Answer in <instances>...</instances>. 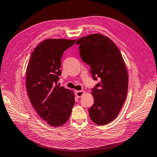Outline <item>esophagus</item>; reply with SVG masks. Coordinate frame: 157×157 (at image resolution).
<instances>
[{
    "instance_id": "1",
    "label": "esophagus",
    "mask_w": 157,
    "mask_h": 157,
    "mask_svg": "<svg viewBox=\"0 0 157 157\" xmlns=\"http://www.w3.org/2000/svg\"><path fill=\"white\" fill-rule=\"evenodd\" d=\"M85 94L84 90H78V91H76V96L78 97V98H80L83 95Z\"/></svg>"
}]
</instances>
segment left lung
<instances>
[{
  "label": "left lung",
  "mask_w": 157,
  "mask_h": 157,
  "mask_svg": "<svg viewBox=\"0 0 157 157\" xmlns=\"http://www.w3.org/2000/svg\"><path fill=\"white\" fill-rule=\"evenodd\" d=\"M76 44L82 60L90 67L93 78L99 79L92 89L94 103L89 116L96 124H109L119 114L127 95L128 76L122 56L112 40L100 33L79 38Z\"/></svg>",
  "instance_id": "8db88e82"
}]
</instances>
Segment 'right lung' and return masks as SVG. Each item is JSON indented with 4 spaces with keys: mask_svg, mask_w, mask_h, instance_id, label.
Here are the masks:
<instances>
[{
    "mask_svg": "<svg viewBox=\"0 0 157 157\" xmlns=\"http://www.w3.org/2000/svg\"><path fill=\"white\" fill-rule=\"evenodd\" d=\"M76 40L48 39L35 48L26 71V87L31 105L52 126L69 119L75 104L73 91L57 85L61 75V58Z\"/></svg>",
    "mask_w": 157,
    "mask_h": 157,
    "instance_id": "obj_1",
    "label": "right lung"
}]
</instances>
